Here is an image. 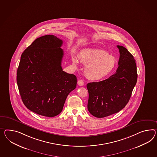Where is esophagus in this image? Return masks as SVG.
<instances>
[{"label":"esophagus","mask_w":157,"mask_h":157,"mask_svg":"<svg viewBox=\"0 0 157 157\" xmlns=\"http://www.w3.org/2000/svg\"><path fill=\"white\" fill-rule=\"evenodd\" d=\"M77 84L80 85V86H82L84 84V82L82 80H79L77 81Z\"/></svg>","instance_id":"34e87169"}]
</instances>
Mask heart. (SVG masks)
<instances>
[{
    "instance_id": "obj_1",
    "label": "heart",
    "mask_w": 157,
    "mask_h": 157,
    "mask_svg": "<svg viewBox=\"0 0 157 157\" xmlns=\"http://www.w3.org/2000/svg\"><path fill=\"white\" fill-rule=\"evenodd\" d=\"M78 58L85 66V74L89 80H101L109 76L116 67L117 59L109 53L101 49H85L81 51ZM73 64L77 67L79 60L72 57Z\"/></svg>"
}]
</instances>
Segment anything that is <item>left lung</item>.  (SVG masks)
Masks as SVG:
<instances>
[{
	"instance_id": "8db88e82",
	"label": "left lung",
	"mask_w": 157,
	"mask_h": 157,
	"mask_svg": "<svg viewBox=\"0 0 157 157\" xmlns=\"http://www.w3.org/2000/svg\"><path fill=\"white\" fill-rule=\"evenodd\" d=\"M117 47L120 55L116 72L105 80L89 82L86 85L88 109L97 118L110 116L124 108L137 83L136 60L126 48Z\"/></svg>"
}]
</instances>
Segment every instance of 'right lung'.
I'll use <instances>...</instances> for the list:
<instances>
[{
  "label": "right lung",
  "instance_id": "obj_1",
  "mask_svg": "<svg viewBox=\"0 0 157 157\" xmlns=\"http://www.w3.org/2000/svg\"><path fill=\"white\" fill-rule=\"evenodd\" d=\"M63 41L56 36H41L21 54L16 81L27 108L43 116L59 114L69 94L76 87L77 77L63 71Z\"/></svg>",
  "mask_w": 157,
  "mask_h": 157
}]
</instances>
